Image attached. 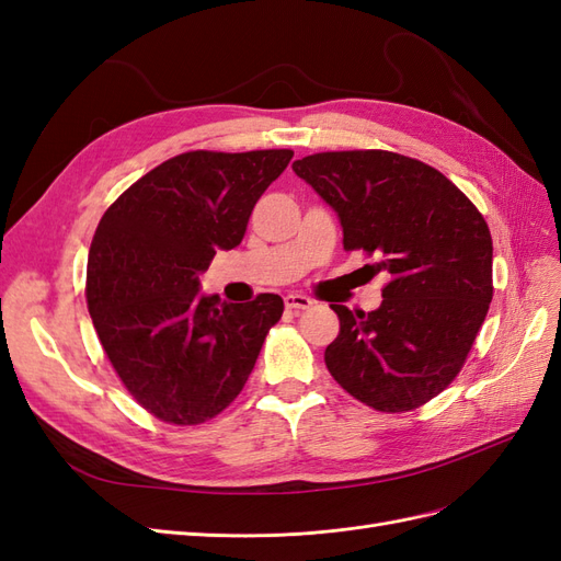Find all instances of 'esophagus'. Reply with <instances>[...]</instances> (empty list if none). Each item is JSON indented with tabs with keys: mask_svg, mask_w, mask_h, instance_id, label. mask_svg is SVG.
Masks as SVG:
<instances>
[{
	"mask_svg": "<svg viewBox=\"0 0 561 561\" xmlns=\"http://www.w3.org/2000/svg\"><path fill=\"white\" fill-rule=\"evenodd\" d=\"M284 306L289 310H308V308H312V298L302 296V294H289V296H284Z\"/></svg>",
	"mask_w": 561,
	"mask_h": 561,
	"instance_id": "obj_1",
	"label": "esophagus"
}]
</instances>
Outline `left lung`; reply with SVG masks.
Instances as JSON below:
<instances>
[{"mask_svg": "<svg viewBox=\"0 0 561 561\" xmlns=\"http://www.w3.org/2000/svg\"><path fill=\"white\" fill-rule=\"evenodd\" d=\"M294 171L339 214L343 247L388 277L378 310L331 306L341 331L327 369L376 411L419 409L458 376L489 312L484 216L444 173L388 150L317 152Z\"/></svg>", "mask_w": 561, "mask_h": 561, "instance_id": "left-lung-1", "label": "left lung"}]
</instances>
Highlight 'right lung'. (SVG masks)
<instances>
[{"instance_id":"1","label":"right lung","mask_w":561,"mask_h":561,"mask_svg":"<svg viewBox=\"0 0 561 561\" xmlns=\"http://www.w3.org/2000/svg\"><path fill=\"white\" fill-rule=\"evenodd\" d=\"M291 150L167 159L103 214L87 263V302L110 364L136 402L173 425L214 419L242 392L284 300L199 294L218 249L244 239L255 202Z\"/></svg>"}]
</instances>
